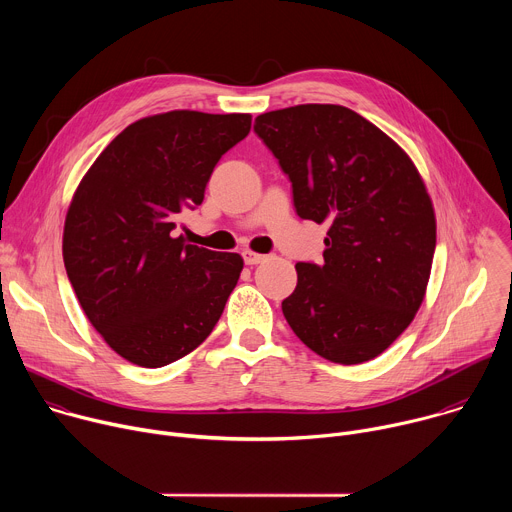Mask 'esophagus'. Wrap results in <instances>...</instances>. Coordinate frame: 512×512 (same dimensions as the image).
Listing matches in <instances>:
<instances>
[{"mask_svg":"<svg viewBox=\"0 0 512 512\" xmlns=\"http://www.w3.org/2000/svg\"><path fill=\"white\" fill-rule=\"evenodd\" d=\"M243 259L247 265H257V263H263L267 259V255H261L255 251H243Z\"/></svg>","mask_w":512,"mask_h":512,"instance_id":"1","label":"esophagus"}]
</instances>
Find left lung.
<instances>
[{
  "instance_id": "8db88e82",
  "label": "left lung",
  "mask_w": 512,
  "mask_h": 512,
  "mask_svg": "<svg viewBox=\"0 0 512 512\" xmlns=\"http://www.w3.org/2000/svg\"><path fill=\"white\" fill-rule=\"evenodd\" d=\"M255 133L289 176L296 212L328 225L324 261L296 265L287 324L330 362L373 360L411 324L431 273L435 214L415 164L342 105L269 111Z\"/></svg>"
}]
</instances>
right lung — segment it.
<instances>
[{"label": "right lung", "instance_id": "1", "mask_svg": "<svg viewBox=\"0 0 512 512\" xmlns=\"http://www.w3.org/2000/svg\"><path fill=\"white\" fill-rule=\"evenodd\" d=\"M249 129V113L143 117L107 145L72 196L66 275L95 330L137 367L160 369L200 346L239 281V253L188 245L174 229Z\"/></svg>", "mask_w": 512, "mask_h": 512}]
</instances>
